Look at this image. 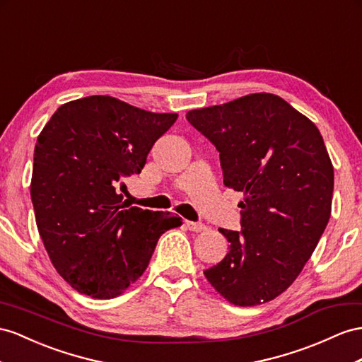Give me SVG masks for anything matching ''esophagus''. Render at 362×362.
<instances>
[{
	"instance_id": "obj_1",
	"label": "esophagus",
	"mask_w": 362,
	"mask_h": 362,
	"mask_svg": "<svg viewBox=\"0 0 362 362\" xmlns=\"http://www.w3.org/2000/svg\"><path fill=\"white\" fill-rule=\"evenodd\" d=\"M185 226H187V229L192 230V233H202V230H205V229H206V226H205V225L196 223V221H189V220L185 221Z\"/></svg>"
}]
</instances>
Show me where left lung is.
I'll return each instance as SVG.
<instances>
[{
  "label": "left lung",
  "instance_id": "1",
  "mask_svg": "<svg viewBox=\"0 0 362 362\" xmlns=\"http://www.w3.org/2000/svg\"><path fill=\"white\" fill-rule=\"evenodd\" d=\"M187 119L220 153L225 187L245 196L242 230L218 229L229 252L206 280L235 305L271 301L296 280L330 218L333 165L320 129L271 93Z\"/></svg>",
  "mask_w": 362,
  "mask_h": 362
}]
</instances>
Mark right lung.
Here are the masks:
<instances>
[{
    "mask_svg": "<svg viewBox=\"0 0 362 362\" xmlns=\"http://www.w3.org/2000/svg\"><path fill=\"white\" fill-rule=\"evenodd\" d=\"M175 120L177 113L88 96L61 105L40 133L30 183L36 226L54 269L79 293H124L159 237L182 225L170 212L127 209L117 192Z\"/></svg>",
    "mask_w": 362,
    "mask_h": 362,
    "instance_id": "right-lung-1",
    "label": "right lung"
}]
</instances>
